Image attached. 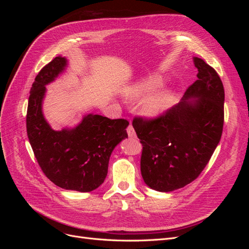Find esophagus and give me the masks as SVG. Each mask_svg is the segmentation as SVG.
<instances>
[{
	"mask_svg": "<svg viewBox=\"0 0 249 249\" xmlns=\"http://www.w3.org/2000/svg\"><path fill=\"white\" fill-rule=\"evenodd\" d=\"M126 132H127V135H129V137H135V136H136V133H135V130H134V127L132 126V124H130L129 126H127Z\"/></svg>",
	"mask_w": 249,
	"mask_h": 249,
	"instance_id": "obj_1",
	"label": "esophagus"
}]
</instances>
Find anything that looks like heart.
I'll return each instance as SVG.
<instances>
[{
	"mask_svg": "<svg viewBox=\"0 0 249 249\" xmlns=\"http://www.w3.org/2000/svg\"><path fill=\"white\" fill-rule=\"evenodd\" d=\"M164 84V79L159 74H154L135 83L125 89V95L133 101H141V112L146 118L155 119L163 115L175 100L171 89H163L155 92Z\"/></svg>",
	"mask_w": 249,
	"mask_h": 249,
	"instance_id": "b5f03b06",
	"label": "heart"
}]
</instances>
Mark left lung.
I'll return each mask as SVG.
<instances>
[{
	"mask_svg": "<svg viewBox=\"0 0 249 249\" xmlns=\"http://www.w3.org/2000/svg\"><path fill=\"white\" fill-rule=\"evenodd\" d=\"M198 80L176 106L156 119L135 117L133 126L143 145L140 168L152 189L170 192L190 184L210 161L220 141L224 89L216 71L193 57Z\"/></svg>",
	"mask_w": 249,
	"mask_h": 249,
	"instance_id": "8db88e82",
	"label": "left lung"
}]
</instances>
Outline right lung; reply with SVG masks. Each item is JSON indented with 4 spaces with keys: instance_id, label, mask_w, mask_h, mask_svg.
I'll use <instances>...</instances> for the list:
<instances>
[{
    "instance_id": "add662e5",
    "label": "right lung",
    "mask_w": 249,
    "mask_h": 249,
    "mask_svg": "<svg viewBox=\"0 0 249 249\" xmlns=\"http://www.w3.org/2000/svg\"><path fill=\"white\" fill-rule=\"evenodd\" d=\"M66 66L67 59L59 56L36 76L30 90L27 134L36 160L50 180L62 189L90 192L106 178L110 156L127 138L129 122L89 113L74 127L52 129L42 112L46 86Z\"/></svg>"
}]
</instances>
